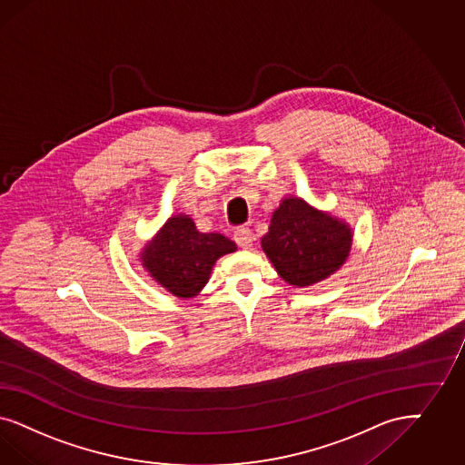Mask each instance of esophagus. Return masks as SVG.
Instances as JSON below:
<instances>
[{
    "label": "esophagus",
    "mask_w": 465,
    "mask_h": 465,
    "mask_svg": "<svg viewBox=\"0 0 465 465\" xmlns=\"http://www.w3.org/2000/svg\"><path fill=\"white\" fill-rule=\"evenodd\" d=\"M233 239H235L237 245L242 247V249H249V247L252 245V242H254V233H252V230H251V228H247V226H241V228H237V230H235Z\"/></svg>",
    "instance_id": "1"
}]
</instances>
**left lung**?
<instances>
[{"mask_svg": "<svg viewBox=\"0 0 465 465\" xmlns=\"http://www.w3.org/2000/svg\"><path fill=\"white\" fill-rule=\"evenodd\" d=\"M261 245L289 285L309 287L345 262L352 247V228L301 197H285L274 209Z\"/></svg>", "mask_w": 465, "mask_h": 465, "instance_id": "8db88e82", "label": "left lung"}]
</instances>
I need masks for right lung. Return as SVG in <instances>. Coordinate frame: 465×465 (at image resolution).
<instances>
[{"label": "right lung", "mask_w": 465, "mask_h": 465, "mask_svg": "<svg viewBox=\"0 0 465 465\" xmlns=\"http://www.w3.org/2000/svg\"><path fill=\"white\" fill-rule=\"evenodd\" d=\"M222 233H201L187 214L172 216L141 252L147 272L180 299H193L208 283L214 262L235 252Z\"/></svg>", "instance_id": "right-lung-1"}]
</instances>
